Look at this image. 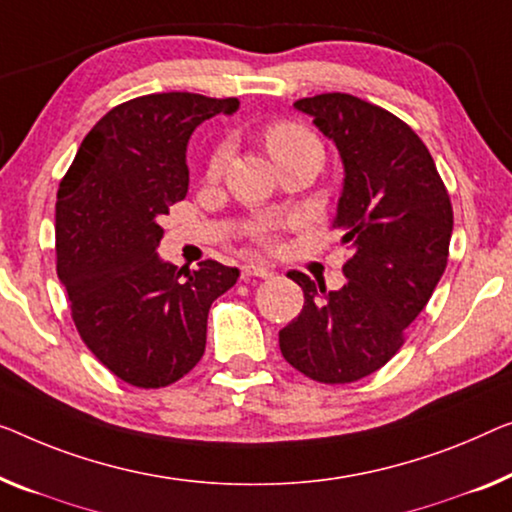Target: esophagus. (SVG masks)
I'll use <instances>...</instances> for the list:
<instances>
[{
	"mask_svg": "<svg viewBox=\"0 0 512 512\" xmlns=\"http://www.w3.org/2000/svg\"><path fill=\"white\" fill-rule=\"evenodd\" d=\"M241 276L243 278H269L271 276V269L266 264H255V262H250V264H243L241 266Z\"/></svg>",
	"mask_w": 512,
	"mask_h": 512,
	"instance_id": "1",
	"label": "esophagus"
}]
</instances>
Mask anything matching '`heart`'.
Segmentation results:
<instances>
[{
  "mask_svg": "<svg viewBox=\"0 0 512 512\" xmlns=\"http://www.w3.org/2000/svg\"><path fill=\"white\" fill-rule=\"evenodd\" d=\"M301 147H319L315 135H312L305 126L292 124V121H278V124L266 128V149H269V154L273 158ZM227 158H230V147H227V144H220V147L213 149L207 165L209 177H218V174L225 170ZM273 230H276V225H259L255 234L262 243H271Z\"/></svg>",
  "mask_w": 512,
  "mask_h": 512,
  "instance_id": "1",
  "label": "heart"
}]
</instances>
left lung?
Masks as SVG:
<instances>
[{"label":"left lung","mask_w":512,"mask_h":512,"mask_svg":"<svg viewBox=\"0 0 512 512\" xmlns=\"http://www.w3.org/2000/svg\"><path fill=\"white\" fill-rule=\"evenodd\" d=\"M294 108L338 147L345 183L333 227L349 259L338 292L287 273L305 303L280 331V352L305 377L349 384L398 354L430 301L448 262L453 207L430 151L395 114L340 91Z\"/></svg>","instance_id":"1"}]
</instances>
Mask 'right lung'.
Wrapping results in <instances>:
<instances>
[{"mask_svg": "<svg viewBox=\"0 0 512 512\" xmlns=\"http://www.w3.org/2000/svg\"><path fill=\"white\" fill-rule=\"evenodd\" d=\"M236 98L149 94L112 108L82 140L57 193V276L80 338L112 375L140 388L188 375L207 345L211 303L239 269L213 259L177 269L158 257L160 216L188 193L186 149Z\"/></svg>", "mask_w": 512, "mask_h": 512, "instance_id": "obj_1", "label": "right lung"}]
</instances>
